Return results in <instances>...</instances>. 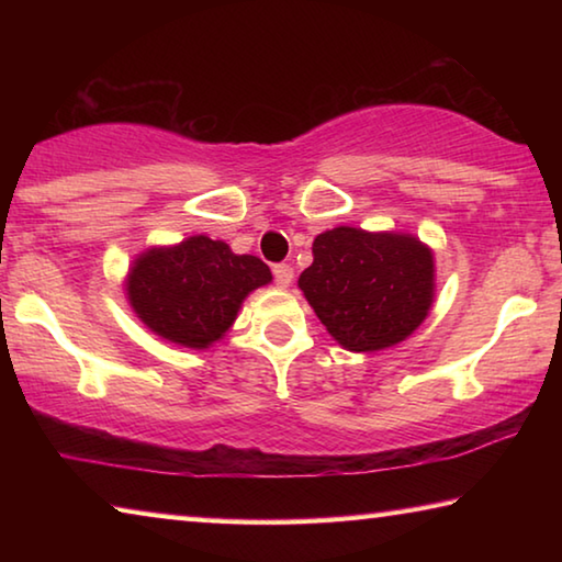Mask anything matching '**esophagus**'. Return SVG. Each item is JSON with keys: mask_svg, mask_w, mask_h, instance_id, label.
<instances>
[{"mask_svg": "<svg viewBox=\"0 0 562 562\" xmlns=\"http://www.w3.org/2000/svg\"><path fill=\"white\" fill-rule=\"evenodd\" d=\"M272 274H274V284H278V288H290L292 278H294V270L290 268V265L280 262V265H274V268H272Z\"/></svg>", "mask_w": 562, "mask_h": 562, "instance_id": "obj_1", "label": "esophagus"}]
</instances>
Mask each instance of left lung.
I'll return each instance as SVG.
<instances>
[{
    "mask_svg": "<svg viewBox=\"0 0 562 562\" xmlns=\"http://www.w3.org/2000/svg\"><path fill=\"white\" fill-rule=\"evenodd\" d=\"M312 252L300 290L341 347H392L429 315L434 255L416 237L341 225L317 235Z\"/></svg>",
    "mask_w": 562,
    "mask_h": 562,
    "instance_id": "left-lung-1",
    "label": "left lung"
}]
</instances>
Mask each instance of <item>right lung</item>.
<instances>
[{
  "label": "right lung",
  "instance_id": "1",
  "mask_svg": "<svg viewBox=\"0 0 562 562\" xmlns=\"http://www.w3.org/2000/svg\"><path fill=\"white\" fill-rule=\"evenodd\" d=\"M272 280L255 255H235L205 235L140 255L128 274V300L164 339L205 349L231 329L243 300Z\"/></svg>",
  "mask_w": 562,
  "mask_h": 562
}]
</instances>
